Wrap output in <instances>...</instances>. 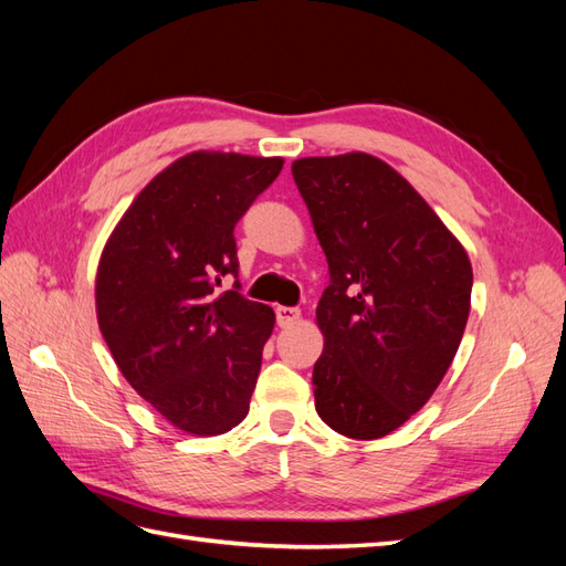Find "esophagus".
Listing matches in <instances>:
<instances>
[{
    "mask_svg": "<svg viewBox=\"0 0 566 566\" xmlns=\"http://www.w3.org/2000/svg\"><path fill=\"white\" fill-rule=\"evenodd\" d=\"M276 321L281 328H290V325H295L300 321V310H293V306H279Z\"/></svg>",
    "mask_w": 566,
    "mask_h": 566,
    "instance_id": "obj_1",
    "label": "esophagus"
}]
</instances>
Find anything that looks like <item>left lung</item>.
I'll list each match as a JSON object with an SVG mask.
<instances>
[{
  "mask_svg": "<svg viewBox=\"0 0 566 566\" xmlns=\"http://www.w3.org/2000/svg\"><path fill=\"white\" fill-rule=\"evenodd\" d=\"M331 283L316 306L321 420L380 439L430 401L470 316L472 264L424 198L368 153L293 163Z\"/></svg>",
  "mask_w": 566,
  "mask_h": 566,
  "instance_id": "8db88e82",
  "label": "left lung"
}]
</instances>
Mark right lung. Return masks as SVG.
Listing matches in <instances>:
<instances>
[{
	"label": "right lung",
	"instance_id": "obj_1",
	"mask_svg": "<svg viewBox=\"0 0 566 566\" xmlns=\"http://www.w3.org/2000/svg\"><path fill=\"white\" fill-rule=\"evenodd\" d=\"M283 158L193 150L153 177L96 271V318L125 380L193 437L243 422L276 314L233 290V229Z\"/></svg>",
	"mask_w": 566,
	"mask_h": 566
}]
</instances>
